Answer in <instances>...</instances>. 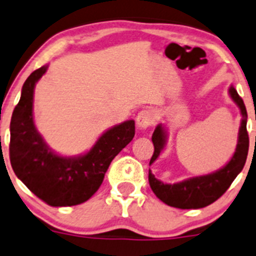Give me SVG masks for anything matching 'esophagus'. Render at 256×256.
Instances as JSON below:
<instances>
[{"instance_id":"esophagus-1","label":"esophagus","mask_w":256,"mask_h":256,"mask_svg":"<svg viewBox=\"0 0 256 256\" xmlns=\"http://www.w3.org/2000/svg\"><path fill=\"white\" fill-rule=\"evenodd\" d=\"M154 122H155V114H154L152 110H148V108L141 110L136 116V125H138V128L145 130V128H150Z\"/></svg>"}]
</instances>
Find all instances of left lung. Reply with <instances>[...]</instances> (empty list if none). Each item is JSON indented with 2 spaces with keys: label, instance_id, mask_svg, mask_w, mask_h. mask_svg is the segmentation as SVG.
Returning a JSON list of instances; mask_svg holds the SVG:
<instances>
[{
  "label": "left lung",
  "instance_id": "obj_1",
  "mask_svg": "<svg viewBox=\"0 0 256 256\" xmlns=\"http://www.w3.org/2000/svg\"><path fill=\"white\" fill-rule=\"evenodd\" d=\"M229 95L240 108L242 118L238 134V145L235 152L224 168H219L215 172L186 178L176 184H164L162 181L155 178L151 170H148V182L151 190L161 202L168 206L178 208V209H200L212 204L229 188L232 181L244 168L248 150H249L246 108L242 98L232 86L229 88ZM151 138L154 144V155L150 160V165L160 156L168 141V132L161 124L156 126Z\"/></svg>",
  "mask_w": 256,
  "mask_h": 256
}]
</instances>
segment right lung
<instances>
[{"mask_svg":"<svg viewBox=\"0 0 256 256\" xmlns=\"http://www.w3.org/2000/svg\"><path fill=\"white\" fill-rule=\"evenodd\" d=\"M46 71L47 66L37 68L22 86L10 125V160L17 178L37 198L51 206H72L98 190L111 161L135 136V121L108 128L84 155H57L34 121V86Z\"/></svg>","mask_w":256,"mask_h":256,"instance_id":"1","label":"right lung"}]
</instances>
